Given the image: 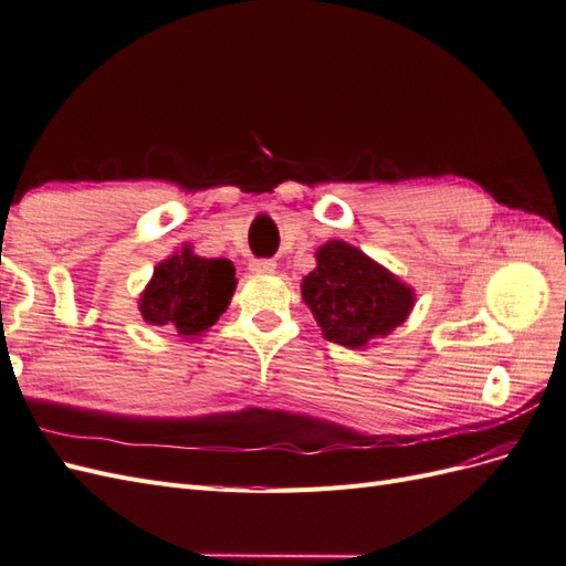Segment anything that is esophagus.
<instances>
[{
	"mask_svg": "<svg viewBox=\"0 0 566 566\" xmlns=\"http://www.w3.org/2000/svg\"><path fill=\"white\" fill-rule=\"evenodd\" d=\"M250 269L254 273H273V271H276V262H273V260H252Z\"/></svg>",
	"mask_w": 566,
	"mask_h": 566,
	"instance_id": "1",
	"label": "esophagus"
}]
</instances>
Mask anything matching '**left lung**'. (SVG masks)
Returning <instances> with one entry per match:
<instances>
[{
    "label": "left lung",
    "instance_id": "left-lung-1",
    "mask_svg": "<svg viewBox=\"0 0 566 566\" xmlns=\"http://www.w3.org/2000/svg\"><path fill=\"white\" fill-rule=\"evenodd\" d=\"M316 262L302 281V300L331 342L358 349L406 321L413 290L361 250L331 241L316 252Z\"/></svg>",
    "mask_w": 566,
    "mask_h": 566
}]
</instances>
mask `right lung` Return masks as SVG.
<instances>
[{
    "instance_id": "obj_1",
    "label": "right lung",
    "mask_w": 566,
    "mask_h": 566,
    "mask_svg": "<svg viewBox=\"0 0 566 566\" xmlns=\"http://www.w3.org/2000/svg\"><path fill=\"white\" fill-rule=\"evenodd\" d=\"M233 287L235 269L229 260H202L184 250L153 271L139 310L146 323L191 337L212 328L224 314Z\"/></svg>"
}]
</instances>
